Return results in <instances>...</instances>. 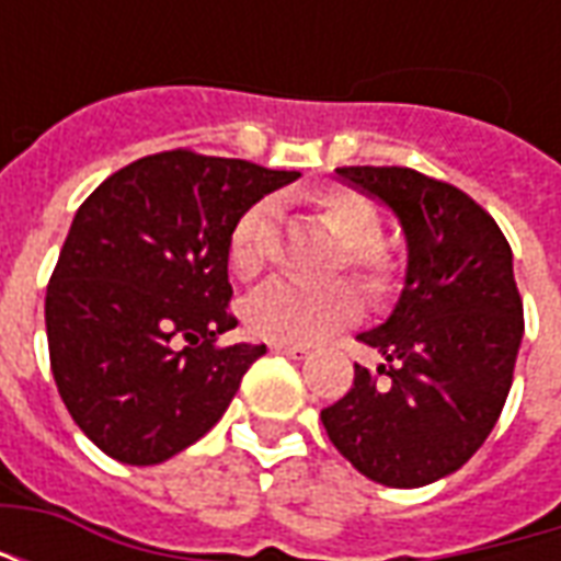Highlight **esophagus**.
<instances>
[{
    "mask_svg": "<svg viewBox=\"0 0 561 561\" xmlns=\"http://www.w3.org/2000/svg\"><path fill=\"white\" fill-rule=\"evenodd\" d=\"M273 352L288 354V357H294V360H304L306 354H309V348H306V345H282V342H276V345H273Z\"/></svg>",
    "mask_w": 561,
    "mask_h": 561,
    "instance_id": "1",
    "label": "esophagus"
}]
</instances>
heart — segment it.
<instances>
[{
    "mask_svg": "<svg viewBox=\"0 0 561 561\" xmlns=\"http://www.w3.org/2000/svg\"><path fill=\"white\" fill-rule=\"evenodd\" d=\"M318 216L342 243V264L352 270L369 294H385L393 285V257L381 245V216L376 204L352 188H330L318 197ZM273 201H257L233 221L228 237V261L237 279L252 282L267 267L273 245ZM357 291L348 282L328 285H297V282H267L243 306L245 328L257 340L300 345L348 324L357 316Z\"/></svg>",
    "mask_w": 561,
    "mask_h": 561,
    "instance_id": "1",
    "label": "heart"
}]
</instances>
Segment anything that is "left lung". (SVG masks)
<instances>
[{
  "mask_svg": "<svg viewBox=\"0 0 561 561\" xmlns=\"http://www.w3.org/2000/svg\"><path fill=\"white\" fill-rule=\"evenodd\" d=\"M336 173L397 213L409 270L388 321L357 336L381 352L388 381L354 364L352 390L321 423L369 481L423 486L469 462L505 409L523 340L514 255L457 185L412 168Z\"/></svg>",
  "mask_w": 561,
  "mask_h": 561,
  "instance_id": "8db88e82",
  "label": "left lung"
}]
</instances>
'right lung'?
Returning a JSON list of instances; mask_svg holds the SVG:
<instances>
[{
	"instance_id": "1",
	"label": "right lung",
	"mask_w": 561,
	"mask_h": 561,
	"mask_svg": "<svg viewBox=\"0 0 561 561\" xmlns=\"http://www.w3.org/2000/svg\"><path fill=\"white\" fill-rule=\"evenodd\" d=\"M243 159L168 149L111 173L71 221L47 285L50 369L92 445L156 466L207 435L264 345H219L228 237L261 197L294 183Z\"/></svg>"
}]
</instances>
